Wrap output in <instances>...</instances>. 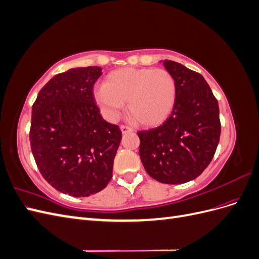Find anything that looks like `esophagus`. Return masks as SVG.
<instances>
[{
	"label": "esophagus",
	"instance_id": "1",
	"mask_svg": "<svg viewBox=\"0 0 259 259\" xmlns=\"http://www.w3.org/2000/svg\"><path fill=\"white\" fill-rule=\"evenodd\" d=\"M120 128H121L122 134H126V133L133 132V128H132V127H130V126H127V125H121Z\"/></svg>",
	"mask_w": 259,
	"mask_h": 259
}]
</instances>
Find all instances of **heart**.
Segmentation results:
<instances>
[{"label":"heart","mask_w":259,"mask_h":259,"mask_svg":"<svg viewBox=\"0 0 259 259\" xmlns=\"http://www.w3.org/2000/svg\"><path fill=\"white\" fill-rule=\"evenodd\" d=\"M94 98L109 121H115L127 101L128 112L144 126L168 119L176 103V82L167 70L124 68L109 73Z\"/></svg>","instance_id":"obj_1"}]
</instances>
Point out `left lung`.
Listing matches in <instances>:
<instances>
[{
	"instance_id": "left-lung-1",
	"label": "left lung",
	"mask_w": 259,
	"mask_h": 259,
	"mask_svg": "<svg viewBox=\"0 0 259 259\" xmlns=\"http://www.w3.org/2000/svg\"><path fill=\"white\" fill-rule=\"evenodd\" d=\"M176 82V103L161 126L138 132L139 155L147 173L163 184L178 185L202 174L221 137L217 99L200 73L162 60Z\"/></svg>"
}]
</instances>
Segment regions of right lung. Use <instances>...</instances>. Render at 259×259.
I'll list each match as a JSON object with an SVG mask.
<instances>
[{"label":"right lung","instance_id":"right-lung-1","mask_svg":"<svg viewBox=\"0 0 259 259\" xmlns=\"http://www.w3.org/2000/svg\"><path fill=\"white\" fill-rule=\"evenodd\" d=\"M101 68H72L46 83L32 106L30 144L38 170L55 189L89 197L106 188L122 134L103 119L93 86Z\"/></svg>","mask_w":259,"mask_h":259}]
</instances>
